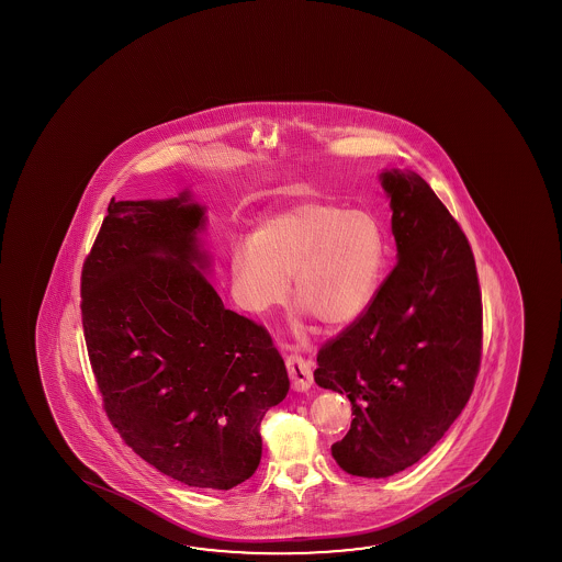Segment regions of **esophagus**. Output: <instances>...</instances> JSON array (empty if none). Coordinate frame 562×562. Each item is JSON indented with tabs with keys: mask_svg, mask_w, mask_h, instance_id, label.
Masks as SVG:
<instances>
[{
	"mask_svg": "<svg viewBox=\"0 0 562 562\" xmlns=\"http://www.w3.org/2000/svg\"><path fill=\"white\" fill-rule=\"evenodd\" d=\"M285 367L295 392H307L312 387L313 369L310 360L302 359L300 355H290L285 359Z\"/></svg>",
	"mask_w": 562,
	"mask_h": 562,
	"instance_id": "34e87169",
	"label": "esophagus"
}]
</instances>
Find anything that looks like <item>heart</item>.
I'll return each mask as SVG.
<instances>
[{
    "label": "heart",
    "instance_id": "obj_1",
    "mask_svg": "<svg viewBox=\"0 0 562 562\" xmlns=\"http://www.w3.org/2000/svg\"><path fill=\"white\" fill-rule=\"evenodd\" d=\"M386 260L376 213L304 198L258 223L252 239L233 245L231 280L240 307L267 313L284 302L292 278L300 315L345 327L374 302Z\"/></svg>",
    "mask_w": 562,
    "mask_h": 562
}]
</instances>
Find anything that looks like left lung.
<instances>
[{
	"label": "left lung",
	"instance_id": "1",
	"mask_svg": "<svg viewBox=\"0 0 562 562\" xmlns=\"http://www.w3.org/2000/svg\"><path fill=\"white\" fill-rule=\"evenodd\" d=\"M380 184L397 265L313 372L352 404L331 454L362 479L394 476L431 451L469 402L482 350L479 277L459 223L412 170H382Z\"/></svg>",
	"mask_w": 562,
	"mask_h": 562
}]
</instances>
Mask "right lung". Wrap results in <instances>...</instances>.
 <instances>
[{"instance_id": "add662e5", "label": "right lung", "mask_w": 562, "mask_h": 562, "mask_svg": "<svg viewBox=\"0 0 562 562\" xmlns=\"http://www.w3.org/2000/svg\"><path fill=\"white\" fill-rule=\"evenodd\" d=\"M205 223L190 190L111 200L83 262V335L123 441L186 486L231 490L258 469V425L290 380L270 335L207 282Z\"/></svg>"}]
</instances>
